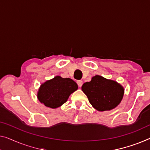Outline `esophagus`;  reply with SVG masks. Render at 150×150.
<instances>
[{
  "mask_svg": "<svg viewBox=\"0 0 150 150\" xmlns=\"http://www.w3.org/2000/svg\"><path fill=\"white\" fill-rule=\"evenodd\" d=\"M77 83L78 85V86L81 88V87L82 86V85H83V81H81V80H78V81H77Z\"/></svg>",
  "mask_w": 150,
  "mask_h": 150,
  "instance_id": "1",
  "label": "esophagus"
}]
</instances>
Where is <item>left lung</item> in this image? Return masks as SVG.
I'll list each match as a JSON object with an SVG mask.
<instances>
[{
    "instance_id": "left-lung-1",
    "label": "left lung",
    "mask_w": 150,
    "mask_h": 150,
    "mask_svg": "<svg viewBox=\"0 0 150 150\" xmlns=\"http://www.w3.org/2000/svg\"><path fill=\"white\" fill-rule=\"evenodd\" d=\"M82 91L93 108L98 111L110 110L117 106L123 97L124 89L120 84L100 75L84 83Z\"/></svg>"
}]
</instances>
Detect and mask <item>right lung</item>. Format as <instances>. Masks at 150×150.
<instances>
[{
  "mask_svg": "<svg viewBox=\"0 0 150 150\" xmlns=\"http://www.w3.org/2000/svg\"><path fill=\"white\" fill-rule=\"evenodd\" d=\"M77 88V84L70 78L57 76L41 85L38 98L46 106L56 108L65 103L69 96Z\"/></svg>",
  "mask_w": 150,
  "mask_h": 150,
  "instance_id": "obj_1",
  "label": "right lung"
}]
</instances>
